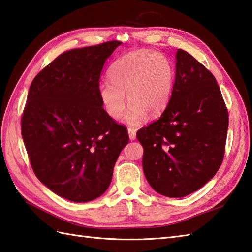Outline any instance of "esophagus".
Wrapping results in <instances>:
<instances>
[{
    "label": "esophagus",
    "mask_w": 252,
    "mask_h": 252,
    "mask_svg": "<svg viewBox=\"0 0 252 252\" xmlns=\"http://www.w3.org/2000/svg\"><path fill=\"white\" fill-rule=\"evenodd\" d=\"M127 131H128V135H129V139L130 140L132 141V140H135L136 139V129H133V128H128L127 129Z\"/></svg>",
    "instance_id": "1"
}]
</instances>
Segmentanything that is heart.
<instances>
[{
  "instance_id": "1",
  "label": "heart",
  "mask_w": 252,
  "mask_h": 252,
  "mask_svg": "<svg viewBox=\"0 0 252 252\" xmlns=\"http://www.w3.org/2000/svg\"><path fill=\"white\" fill-rule=\"evenodd\" d=\"M110 81L98 86L100 102L111 119L119 120L129 102L124 121L138 126L163 112L169 102L173 86V68L163 54L152 50H135L117 59L109 70Z\"/></svg>"
}]
</instances>
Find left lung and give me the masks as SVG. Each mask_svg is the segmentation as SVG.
Instances as JSON below:
<instances>
[{
    "label": "left lung",
    "instance_id": "left-lung-1",
    "mask_svg": "<svg viewBox=\"0 0 252 252\" xmlns=\"http://www.w3.org/2000/svg\"><path fill=\"white\" fill-rule=\"evenodd\" d=\"M227 127V110L215 76L178 49L169 102L158 121L137 132L150 186L175 198L204 187L221 166Z\"/></svg>",
    "mask_w": 252,
    "mask_h": 252
}]
</instances>
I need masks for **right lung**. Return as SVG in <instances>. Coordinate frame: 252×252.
Segmentation results:
<instances>
[{
    "label": "right lung",
    "mask_w": 252,
    "mask_h": 252,
    "mask_svg": "<svg viewBox=\"0 0 252 252\" xmlns=\"http://www.w3.org/2000/svg\"><path fill=\"white\" fill-rule=\"evenodd\" d=\"M122 42L71 49L38 73L28 93L21 135L44 186L74 203L107 191L126 128L105 113L98 86L107 59Z\"/></svg>",
    "instance_id": "right-lung-1"
}]
</instances>
